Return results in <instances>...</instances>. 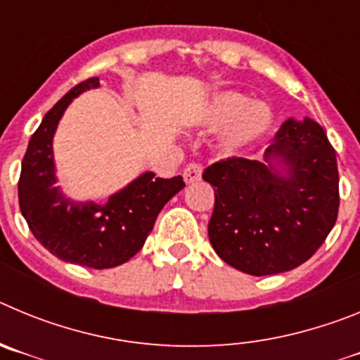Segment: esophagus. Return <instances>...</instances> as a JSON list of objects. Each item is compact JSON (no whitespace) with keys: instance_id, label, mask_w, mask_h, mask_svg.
<instances>
[{"instance_id":"34e87169","label":"esophagus","mask_w":360,"mask_h":360,"mask_svg":"<svg viewBox=\"0 0 360 360\" xmlns=\"http://www.w3.org/2000/svg\"><path fill=\"white\" fill-rule=\"evenodd\" d=\"M200 178H202V165L196 164V162H191V164L186 165V169H184V180L187 184L198 182Z\"/></svg>"}]
</instances>
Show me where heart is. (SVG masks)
Returning <instances> with one entry per match:
<instances>
[{"mask_svg":"<svg viewBox=\"0 0 360 360\" xmlns=\"http://www.w3.org/2000/svg\"><path fill=\"white\" fill-rule=\"evenodd\" d=\"M272 110L263 103H250L240 91H225L209 104L205 122L227 126L221 144L229 153L243 151L265 135L272 126Z\"/></svg>","mask_w":360,"mask_h":360,"instance_id":"b5f03b06","label":"heart"}]
</instances>
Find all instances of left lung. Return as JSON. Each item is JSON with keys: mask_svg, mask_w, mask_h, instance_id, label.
Segmentation results:
<instances>
[{"mask_svg": "<svg viewBox=\"0 0 360 360\" xmlns=\"http://www.w3.org/2000/svg\"><path fill=\"white\" fill-rule=\"evenodd\" d=\"M202 176L214 187L212 249L245 274L295 269L316 254L337 221L335 149L316 120L288 119L266 148L265 164L231 157Z\"/></svg>", "mask_w": 360, "mask_h": 360, "instance_id": "left-lung-1", "label": "left lung"}]
</instances>
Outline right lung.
<instances>
[{"label": "right lung", "instance_id": "1", "mask_svg": "<svg viewBox=\"0 0 360 360\" xmlns=\"http://www.w3.org/2000/svg\"><path fill=\"white\" fill-rule=\"evenodd\" d=\"M91 88H98V77L73 86L32 135L21 162L19 209L32 234L53 256L90 269H113L144 247L158 212L186 184L182 176L144 173L106 203H81L63 196L53 186V133L68 104Z\"/></svg>", "mask_w": 360, "mask_h": 360}]
</instances>
